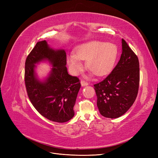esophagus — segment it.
<instances>
[{
	"instance_id": "esophagus-1",
	"label": "esophagus",
	"mask_w": 158,
	"mask_h": 158,
	"mask_svg": "<svg viewBox=\"0 0 158 158\" xmlns=\"http://www.w3.org/2000/svg\"><path fill=\"white\" fill-rule=\"evenodd\" d=\"M81 86H86V85H89V83L86 82V81H85V80H83V79L81 80Z\"/></svg>"
}]
</instances>
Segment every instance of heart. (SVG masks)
<instances>
[{
    "label": "heart",
    "mask_w": 158,
    "mask_h": 158,
    "mask_svg": "<svg viewBox=\"0 0 158 158\" xmlns=\"http://www.w3.org/2000/svg\"><path fill=\"white\" fill-rule=\"evenodd\" d=\"M118 52V47L113 43L93 40L77 47L74 54L68 56V64L71 72L77 75L83 69L79 60H86V68L91 72L104 75L113 68Z\"/></svg>",
    "instance_id": "heart-1"
}]
</instances>
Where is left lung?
<instances>
[{
  "label": "left lung",
  "instance_id": "8db88e82",
  "mask_svg": "<svg viewBox=\"0 0 158 158\" xmlns=\"http://www.w3.org/2000/svg\"><path fill=\"white\" fill-rule=\"evenodd\" d=\"M139 81L138 57L122 39V54L118 64L103 81L94 85L100 114L112 119L126 113L136 98Z\"/></svg>",
  "mask_w": 158,
  "mask_h": 158
}]
</instances>
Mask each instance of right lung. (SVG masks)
<instances>
[{
    "instance_id": "add662e5",
    "label": "right lung",
    "mask_w": 158,
    "mask_h": 158,
    "mask_svg": "<svg viewBox=\"0 0 158 158\" xmlns=\"http://www.w3.org/2000/svg\"><path fill=\"white\" fill-rule=\"evenodd\" d=\"M43 60H49L53 67L48 78L40 81L34 73V64ZM65 65V52L50 48L46 40L38 42L25 60V84L30 101L40 114L58 123L74 116L81 87L79 79L69 75Z\"/></svg>"
}]
</instances>
